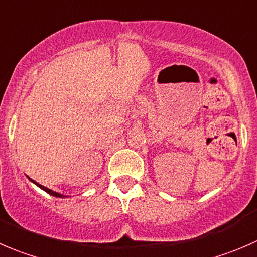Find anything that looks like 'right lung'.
<instances>
[{
	"label": "right lung",
	"instance_id": "1",
	"mask_svg": "<svg viewBox=\"0 0 257 257\" xmlns=\"http://www.w3.org/2000/svg\"><path fill=\"white\" fill-rule=\"evenodd\" d=\"M30 181L31 182H34L35 184H36L37 187H40V188L41 189H44L45 192H47V193H49V195H51V196H54V197H61V198H64V197H66V196H64V195H60V193H57V192H55V191H52V189H49V188H46V187H44V186H41V184H39L37 183V182H35V181H32L31 178H30Z\"/></svg>",
	"mask_w": 257,
	"mask_h": 257
}]
</instances>
